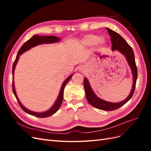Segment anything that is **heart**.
I'll list each match as a JSON object with an SVG mask.
<instances>
[{
  "instance_id": "1",
  "label": "heart",
  "mask_w": 151,
  "mask_h": 151,
  "mask_svg": "<svg viewBox=\"0 0 151 151\" xmlns=\"http://www.w3.org/2000/svg\"><path fill=\"white\" fill-rule=\"evenodd\" d=\"M99 40V37L97 35H89L86 36L84 40V43L88 46H93V45L98 43ZM99 43L103 44L104 43L103 40H100Z\"/></svg>"
}]
</instances>
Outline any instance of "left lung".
Masks as SVG:
<instances>
[{"instance_id":"obj_1","label":"left lung","mask_w":151,"mask_h":151,"mask_svg":"<svg viewBox=\"0 0 151 151\" xmlns=\"http://www.w3.org/2000/svg\"><path fill=\"white\" fill-rule=\"evenodd\" d=\"M108 33L111 37V42L112 43V50H116L121 52L123 55L125 56L128 63L131 68L132 74H133L134 78V84L132 86V89L129 94V96L125 99L124 101L118 103H109L106 101L98 98L96 94L93 93V90L91 89V86L89 85V82L86 78L84 79V86L85 89V93L86 95V98L89 103L93 106L94 107L96 108L99 109H102L104 111H113L118 109L124 105L126 103H127L132 98L133 96L135 85L136 81L137 79V68L135 63V55L133 50L128 43L124 40L122 36L117 33L116 32L114 31L109 28H106Z\"/></svg>"}]
</instances>
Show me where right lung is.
I'll list each match as a JSON object with an SVG mask.
<instances>
[{
    "instance_id": "right-lung-1",
    "label": "right lung",
    "mask_w": 151,
    "mask_h": 151,
    "mask_svg": "<svg viewBox=\"0 0 151 151\" xmlns=\"http://www.w3.org/2000/svg\"><path fill=\"white\" fill-rule=\"evenodd\" d=\"M60 40V39L58 38L56 36H40L39 35H35L33 36V37H32L31 39H29V40L27 41L21 47V48L19 49V52H18L17 54V56L16 58L15 59V61L13 63V65H12V91H13V93L14 94L16 98L17 99V101H18V103H19L20 107L23 109V110L27 113L29 115H33L36 117H39V118H45V117H48L50 116H51L55 113H56L57 111L60 108V106H61L62 103V100H63V90H64L65 88V86L66 85V84L68 83L69 80L71 79V77L72 76V75L70 76L69 77H68V78L64 81V83H63L62 86V88L60 89V94H59L58 97L57 99L56 102L55 103L53 106L50 108L49 110H48L46 112H44V113H36V112H33V111H31L30 110H28V109H27L26 108H25L21 104L20 101H19V99H18L16 94V91H15V89H14V78H13V76H14V71L15 69V67L16 65V63L18 60V59H19V57L20 55H21L22 53H24V52L27 51V50H28L29 49H30L32 47H34L36 45H40V44H42V43H55V42H58V41Z\"/></svg>"
}]
</instances>
